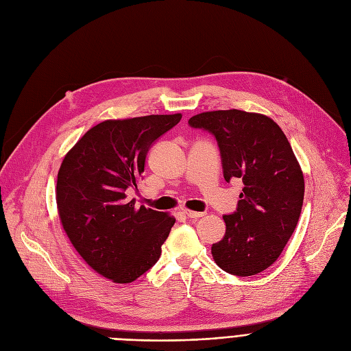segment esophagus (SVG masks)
<instances>
[{
  "instance_id": "obj_1",
  "label": "esophagus",
  "mask_w": 351,
  "mask_h": 351,
  "mask_svg": "<svg viewBox=\"0 0 351 351\" xmlns=\"http://www.w3.org/2000/svg\"><path fill=\"white\" fill-rule=\"evenodd\" d=\"M182 213H184L189 217V219H198V217L206 215L204 211H193V210H189V208H184V210H182Z\"/></svg>"
}]
</instances>
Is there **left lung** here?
Returning a JSON list of instances; mask_svg holds the SVG:
<instances>
[{
	"label": "left lung",
	"instance_id": "obj_1",
	"mask_svg": "<svg viewBox=\"0 0 351 351\" xmlns=\"http://www.w3.org/2000/svg\"><path fill=\"white\" fill-rule=\"evenodd\" d=\"M215 136L223 173L243 181L237 211L224 215L226 234L213 244L217 265L234 276H254L280 257L303 207L304 177L281 128L264 114L217 110L189 120Z\"/></svg>",
	"mask_w": 351,
	"mask_h": 351
}]
</instances>
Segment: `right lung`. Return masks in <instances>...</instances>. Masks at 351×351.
Listing matches in <instances>:
<instances>
[{
  "instance_id": "add662e5",
  "label": "right lung",
  "mask_w": 351,
  "mask_h": 351,
  "mask_svg": "<svg viewBox=\"0 0 351 351\" xmlns=\"http://www.w3.org/2000/svg\"><path fill=\"white\" fill-rule=\"evenodd\" d=\"M181 114L106 120L90 128L65 154L56 199L66 237L91 269L128 285L157 263L176 219L134 207L125 191L137 187L148 148Z\"/></svg>"
}]
</instances>
